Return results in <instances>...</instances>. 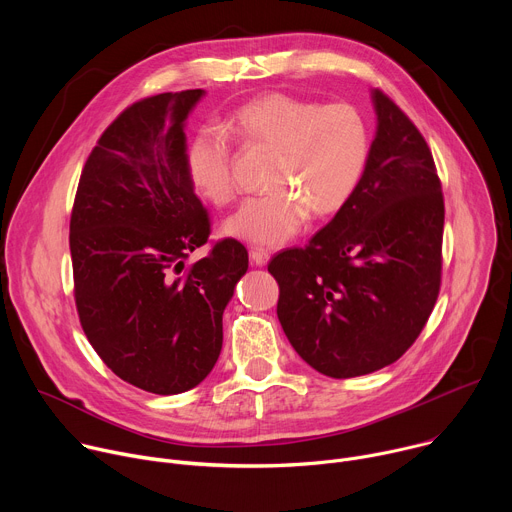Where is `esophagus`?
I'll return each instance as SVG.
<instances>
[{"mask_svg":"<svg viewBox=\"0 0 512 512\" xmlns=\"http://www.w3.org/2000/svg\"><path fill=\"white\" fill-rule=\"evenodd\" d=\"M251 261H253V265L263 267V265H267V261H269V253H267L265 249H253V251H251Z\"/></svg>","mask_w":512,"mask_h":512,"instance_id":"1","label":"esophagus"}]
</instances>
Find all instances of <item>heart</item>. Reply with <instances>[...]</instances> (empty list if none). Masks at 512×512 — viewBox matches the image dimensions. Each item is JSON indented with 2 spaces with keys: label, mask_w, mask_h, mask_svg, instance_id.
<instances>
[{
  "label": "heart",
  "mask_w": 512,
  "mask_h": 512,
  "mask_svg": "<svg viewBox=\"0 0 512 512\" xmlns=\"http://www.w3.org/2000/svg\"><path fill=\"white\" fill-rule=\"evenodd\" d=\"M229 137L245 148L273 152L265 196L247 200L225 233L265 247L296 237L308 214L326 218L354 196L371 154L367 119L350 103L322 105L285 93L253 99L221 127H204L190 141L188 178L196 192L223 206L235 198Z\"/></svg>",
  "instance_id": "b5f03b06"
}]
</instances>
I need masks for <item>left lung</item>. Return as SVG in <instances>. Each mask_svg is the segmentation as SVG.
<instances>
[{"label": "left lung", "mask_w": 512, "mask_h": 512, "mask_svg": "<svg viewBox=\"0 0 512 512\" xmlns=\"http://www.w3.org/2000/svg\"><path fill=\"white\" fill-rule=\"evenodd\" d=\"M377 133L348 204L302 249L277 253V318L318 373L350 379L395 362L440 294L444 194L419 129L373 91Z\"/></svg>", "instance_id": "left-lung-1"}]
</instances>
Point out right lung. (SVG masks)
<instances>
[{
    "mask_svg": "<svg viewBox=\"0 0 512 512\" xmlns=\"http://www.w3.org/2000/svg\"><path fill=\"white\" fill-rule=\"evenodd\" d=\"M202 89L127 107L99 137L70 216L81 326L107 367L156 395L206 379L223 348V312L247 273V249L210 235L186 168L184 123Z\"/></svg>",
    "mask_w": 512,
    "mask_h": 512,
    "instance_id": "add662e5",
    "label": "right lung"
}]
</instances>
